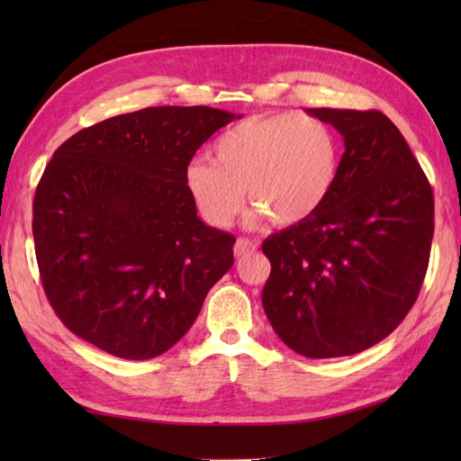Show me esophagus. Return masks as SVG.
<instances>
[{
	"label": "esophagus",
	"mask_w": 461,
	"mask_h": 461,
	"mask_svg": "<svg viewBox=\"0 0 461 461\" xmlns=\"http://www.w3.org/2000/svg\"><path fill=\"white\" fill-rule=\"evenodd\" d=\"M256 251H258V243L248 240V238H240L236 241V248H233L236 258H246V256H251V253H256Z\"/></svg>",
	"instance_id": "34e87169"
}]
</instances>
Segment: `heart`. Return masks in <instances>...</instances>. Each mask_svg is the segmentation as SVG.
<instances>
[{"label": "heart", "instance_id": "heart-1", "mask_svg": "<svg viewBox=\"0 0 461 461\" xmlns=\"http://www.w3.org/2000/svg\"><path fill=\"white\" fill-rule=\"evenodd\" d=\"M212 160H192L184 182L194 203L215 228H228L243 208L293 225L315 213L335 188L339 142L329 124L309 114L283 113L248 119L225 131Z\"/></svg>", "mask_w": 461, "mask_h": 461}]
</instances>
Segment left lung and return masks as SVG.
<instances>
[{
	"mask_svg": "<svg viewBox=\"0 0 461 461\" xmlns=\"http://www.w3.org/2000/svg\"><path fill=\"white\" fill-rule=\"evenodd\" d=\"M345 140L321 208L263 241V309L277 337L309 358L357 355L386 339L422 287L434 195L394 122L380 111L307 109Z\"/></svg>",
	"mask_w": 461,
	"mask_h": 461,
	"instance_id": "1",
	"label": "left lung"
}]
</instances>
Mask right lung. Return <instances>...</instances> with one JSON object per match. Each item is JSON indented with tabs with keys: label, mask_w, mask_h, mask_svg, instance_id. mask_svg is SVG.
Wrapping results in <instances>:
<instances>
[{
	"label": "right lung",
	"mask_w": 461,
	"mask_h": 461,
	"mask_svg": "<svg viewBox=\"0 0 461 461\" xmlns=\"http://www.w3.org/2000/svg\"><path fill=\"white\" fill-rule=\"evenodd\" d=\"M233 119L210 106H150L55 150L35 190V256L49 303L77 337L146 360L194 325L233 266L236 238L198 218L184 174Z\"/></svg>",
	"instance_id": "right-lung-1"
}]
</instances>
